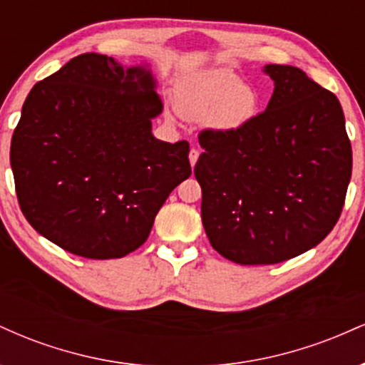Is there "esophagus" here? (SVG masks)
I'll list each match as a JSON object with an SVG mask.
<instances>
[{
    "mask_svg": "<svg viewBox=\"0 0 365 365\" xmlns=\"http://www.w3.org/2000/svg\"><path fill=\"white\" fill-rule=\"evenodd\" d=\"M199 156H200L199 149L192 148V149H190V153H188V159H190V165H192V168H194V166H195V163H197V159H199Z\"/></svg>",
    "mask_w": 365,
    "mask_h": 365,
    "instance_id": "esophagus-1",
    "label": "esophagus"
}]
</instances>
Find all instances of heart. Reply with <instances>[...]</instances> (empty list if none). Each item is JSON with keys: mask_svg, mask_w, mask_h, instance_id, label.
<instances>
[{"mask_svg": "<svg viewBox=\"0 0 365 365\" xmlns=\"http://www.w3.org/2000/svg\"><path fill=\"white\" fill-rule=\"evenodd\" d=\"M177 110L183 118H206L211 128L232 133L245 127L257 113V92L228 68L200 73L180 86Z\"/></svg>", "mask_w": 365, "mask_h": 365, "instance_id": "obj_1", "label": "heart"}]
</instances>
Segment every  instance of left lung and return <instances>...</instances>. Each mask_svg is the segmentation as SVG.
Returning <instances> with one entry per match:
<instances>
[{
	"label": "left lung",
	"mask_w": 365,
	"mask_h": 365,
	"mask_svg": "<svg viewBox=\"0 0 365 365\" xmlns=\"http://www.w3.org/2000/svg\"><path fill=\"white\" fill-rule=\"evenodd\" d=\"M269 104L232 133L204 128L194 175L212 249L238 264L307 252L336 225L351 145L336 96L290 65H266Z\"/></svg>",
	"instance_id": "1"
}]
</instances>
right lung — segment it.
<instances>
[{
	"label": "right lung",
	"mask_w": 365,
	"mask_h": 365,
	"mask_svg": "<svg viewBox=\"0 0 365 365\" xmlns=\"http://www.w3.org/2000/svg\"><path fill=\"white\" fill-rule=\"evenodd\" d=\"M153 75L78 54L29 92L11 137L16 199L37 233L66 252L118 259L148 240L154 217L190 177L188 142L158 140Z\"/></svg>",
	"instance_id": "right-lung-1"
}]
</instances>
